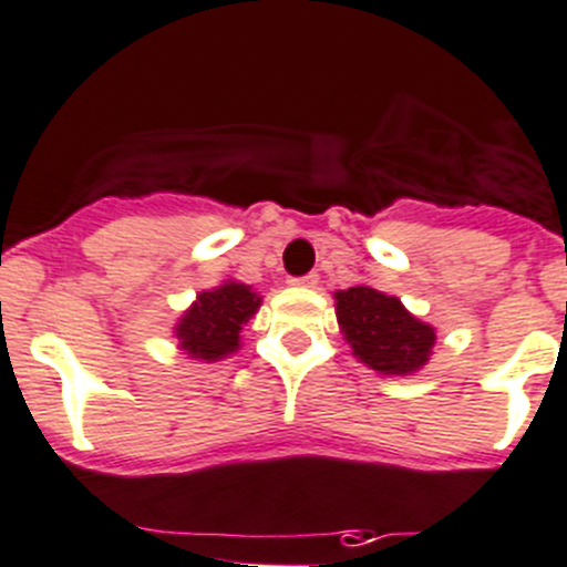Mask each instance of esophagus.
<instances>
[{"label": "esophagus", "mask_w": 567, "mask_h": 567, "mask_svg": "<svg viewBox=\"0 0 567 567\" xmlns=\"http://www.w3.org/2000/svg\"><path fill=\"white\" fill-rule=\"evenodd\" d=\"M292 287H303V289H315L317 284H320V275L317 272H309V275H300V278H292L289 280Z\"/></svg>", "instance_id": "esophagus-1"}]
</instances>
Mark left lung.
I'll list each match as a JSON object with an SVG mask.
<instances>
[{
	"mask_svg": "<svg viewBox=\"0 0 567 567\" xmlns=\"http://www.w3.org/2000/svg\"><path fill=\"white\" fill-rule=\"evenodd\" d=\"M337 322L353 355L384 375H412L429 361L436 333L406 306L373 287H350L333 295Z\"/></svg>",
	"mask_w": 567,
	"mask_h": 567,
	"instance_id": "obj_1",
	"label": "left lung"
}]
</instances>
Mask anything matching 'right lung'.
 Wrapping results in <instances>:
<instances>
[{"label": "right lung", "mask_w": 567, "mask_h": 567, "mask_svg": "<svg viewBox=\"0 0 567 567\" xmlns=\"http://www.w3.org/2000/svg\"><path fill=\"white\" fill-rule=\"evenodd\" d=\"M261 298L247 284L225 280L212 292H199L175 326L183 353L199 361H219L236 353L241 328L256 315Z\"/></svg>", "instance_id": "right-lung-1"}]
</instances>
